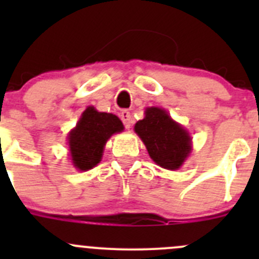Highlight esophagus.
<instances>
[{
  "instance_id": "1",
  "label": "esophagus",
  "mask_w": 259,
  "mask_h": 259,
  "mask_svg": "<svg viewBox=\"0 0 259 259\" xmlns=\"http://www.w3.org/2000/svg\"><path fill=\"white\" fill-rule=\"evenodd\" d=\"M120 117H121L124 126L126 129H130V126H132V114L127 110H122L121 114H120Z\"/></svg>"
}]
</instances>
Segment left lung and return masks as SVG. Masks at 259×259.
<instances>
[{
	"label": "left lung",
	"instance_id": "1",
	"mask_svg": "<svg viewBox=\"0 0 259 259\" xmlns=\"http://www.w3.org/2000/svg\"><path fill=\"white\" fill-rule=\"evenodd\" d=\"M134 130L154 163L168 170L179 169L192 151L189 133L161 108H146L144 119L135 124Z\"/></svg>",
	"mask_w": 259,
	"mask_h": 259
}]
</instances>
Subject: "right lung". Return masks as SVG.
I'll return each mask as SVG.
<instances>
[{
    "mask_svg": "<svg viewBox=\"0 0 259 259\" xmlns=\"http://www.w3.org/2000/svg\"><path fill=\"white\" fill-rule=\"evenodd\" d=\"M122 130L124 125L116 115L100 113L94 106L86 108L67 137L70 156L75 168L86 171L98 165L108 139Z\"/></svg>",
    "mask_w": 259,
    "mask_h": 259,
    "instance_id": "obj_1",
    "label": "right lung"
}]
</instances>
